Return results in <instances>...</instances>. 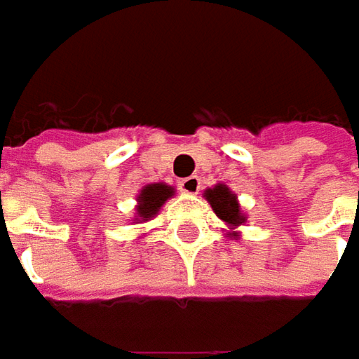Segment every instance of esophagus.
I'll list each match as a JSON object with an SVG mask.
<instances>
[{
    "instance_id": "esophagus-1",
    "label": "esophagus",
    "mask_w": 359,
    "mask_h": 359,
    "mask_svg": "<svg viewBox=\"0 0 359 359\" xmlns=\"http://www.w3.org/2000/svg\"><path fill=\"white\" fill-rule=\"evenodd\" d=\"M180 189H182L184 194L196 196V194H199V189H201V182H199L197 175H189V177H185V180L180 182Z\"/></svg>"
}]
</instances>
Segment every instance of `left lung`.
Masks as SVG:
<instances>
[{
	"mask_svg": "<svg viewBox=\"0 0 359 359\" xmlns=\"http://www.w3.org/2000/svg\"><path fill=\"white\" fill-rule=\"evenodd\" d=\"M203 197L208 199V203L215 211V215L225 223L227 237L229 239H239L241 237L239 227L247 223V215H245L241 203L237 199V194L231 191L229 185L217 184L213 187H208L203 191Z\"/></svg>",
	"mask_w": 359,
	"mask_h": 359,
	"instance_id": "1",
	"label": "left lung"
}]
</instances>
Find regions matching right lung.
I'll list each match as a JSON object with an SVG mask.
<instances>
[{
	"mask_svg": "<svg viewBox=\"0 0 359 359\" xmlns=\"http://www.w3.org/2000/svg\"><path fill=\"white\" fill-rule=\"evenodd\" d=\"M175 196V189L172 185L163 184V182H156V184H148L142 187L136 196V215H134V223H146L154 219L160 209L163 208V203Z\"/></svg>",
	"mask_w": 359,
	"mask_h": 359,
	"instance_id": "right-lung-1",
	"label": "right lung"
}]
</instances>
